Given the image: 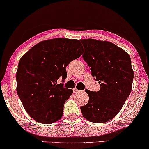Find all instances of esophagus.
Masks as SVG:
<instances>
[{"label": "esophagus", "mask_w": 149, "mask_h": 149, "mask_svg": "<svg viewBox=\"0 0 149 149\" xmlns=\"http://www.w3.org/2000/svg\"><path fill=\"white\" fill-rule=\"evenodd\" d=\"M81 91H80V90H78V89H76V88H74L73 89V92H74L75 94H77V93H79V92H80Z\"/></svg>", "instance_id": "esophagus-1"}]
</instances>
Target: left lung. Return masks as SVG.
<instances>
[{
  "mask_svg": "<svg viewBox=\"0 0 149 149\" xmlns=\"http://www.w3.org/2000/svg\"><path fill=\"white\" fill-rule=\"evenodd\" d=\"M83 59L90 66L92 76L100 83V90H86L89 101L80 107L83 117L96 123L113 118L130 94L134 71L131 59L124 49L111 42L82 39Z\"/></svg>",
  "mask_w": 149,
  "mask_h": 149,
  "instance_id": "1",
  "label": "left lung"
}]
</instances>
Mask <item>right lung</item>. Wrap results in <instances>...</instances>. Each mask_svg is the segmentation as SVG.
<instances>
[{
  "label": "right lung",
  "instance_id": "obj_1",
  "mask_svg": "<svg viewBox=\"0 0 149 149\" xmlns=\"http://www.w3.org/2000/svg\"><path fill=\"white\" fill-rule=\"evenodd\" d=\"M79 40L57 38L41 41L22 56L16 73L17 92L26 111L37 122L51 124L62 117L73 90L58 84L66 67L83 54Z\"/></svg>",
  "mask_w": 149,
  "mask_h": 149
}]
</instances>
